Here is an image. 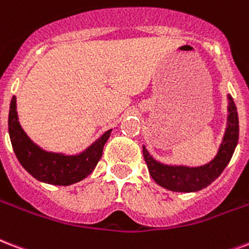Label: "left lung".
Masks as SVG:
<instances>
[{"instance_id": "1", "label": "left lung", "mask_w": 249, "mask_h": 249, "mask_svg": "<svg viewBox=\"0 0 249 249\" xmlns=\"http://www.w3.org/2000/svg\"><path fill=\"white\" fill-rule=\"evenodd\" d=\"M227 124L217 155L202 166L166 164L153 158L149 150L143 149V158L154 181L172 192H197L213 183L230 162L239 140V117L231 95H227Z\"/></svg>"}]
</instances>
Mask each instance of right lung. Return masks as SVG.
Here are the masks:
<instances>
[{
	"label": "right lung",
	"mask_w": 249,
	"mask_h": 249,
	"mask_svg": "<svg viewBox=\"0 0 249 249\" xmlns=\"http://www.w3.org/2000/svg\"><path fill=\"white\" fill-rule=\"evenodd\" d=\"M112 129L100 136L82 153L68 155L53 153L36 145L24 132L18 120L17 98L13 96L9 111V136L19 163L28 174L41 183L71 185L90 175L102 158L103 147Z\"/></svg>",
	"instance_id": "add662e5"
}]
</instances>
